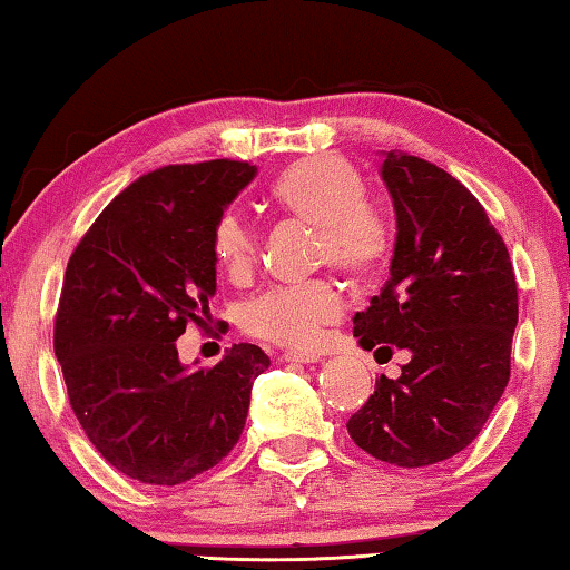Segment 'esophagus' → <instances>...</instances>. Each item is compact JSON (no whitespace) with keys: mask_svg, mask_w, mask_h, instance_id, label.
I'll return each mask as SVG.
<instances>
[{"mask_svg":"<svg viewBox=\"0 0 570 570\" xmlns=\"http://www.w3.org/2000/svg\"><path fill=\"white\" fill-rule=\"evenodd\" d=\"M284 360H286V363H302V365H309V363H320L322 355H320V352L286 350V352H284Z\"/></svg>","mask_w":570,"mask_h":570,"instance_id":"obj_1","label":"esophagus"}]
</instances>
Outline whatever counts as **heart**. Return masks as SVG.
Returning a JSON list of instances; mask_svg holds the SVG:
<instances>
[{
	"label": "heart",
	"instance_id": "heart-1",
	"mask_svg": "<svg viewBox=\"0 0 570 570\" xmlns=\"http://www.w3.org/2000/svg\"><path fill=\"white\" fill-rule=\"evenodd\" d=\"M357 167L340 155H312L292 161L271 185V200L292 218L317 228V264L365 278L393 250V220L383 205L365 197ZM261 233L246 213L228 207L213 225V253L230 274L256 266ZM337 286L317 278L268 288L243 309V327L256 337L292 347L317 345L322 332L340 320Z\"/></svg>",
	"mask_w": 570,
	"mask_h": 570
}]
</instances>
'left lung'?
Masks as SVG:
<instances>
[{
	"label": "left lung",
	"mask_w": 570,
	"mask_h": 570,
	"mask_svg": "<svg viewBox=\"0 0 570 570\" xmlns=\"http://www.w3.org/2000/svg\"><path fill=\"white\" fill-rule=\"evenodd\" d=\"M399 236L391 278L357 312L365 350H409L399 377L347 421L350 439L395 466L451 459L480 436L510 381L518 282L508 246L469 189L431 161L383 159Z\"/></svg>",
	"instance_id": "obj_1"
}]
</instances>
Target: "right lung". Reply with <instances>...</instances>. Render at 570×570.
<instances>
[{
  "mask_svg": "<svg viewBox=\"0 0 570 570\" xmlns=\"http://www.w3.org/2000/svg\"><path fill=\"white\" fill-rule=\"evenodd\" d=\"M256 177L250 161L210 159L141 175L104 207L68 261L52 347L90 444L144 484H183L215 466L246 426L256 345L185 370L177 337L215 294L213 225Z\"/></svg>",
  "mask_w": 570,
  "mask_h": 570,
  "instance_id": "obj_1",
  "label": "right lung"
}]
</instances>
